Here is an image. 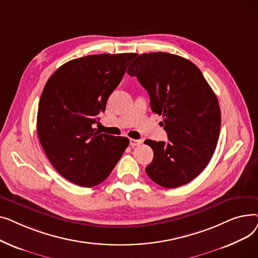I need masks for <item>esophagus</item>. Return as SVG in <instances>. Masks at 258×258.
Returning a JSON list of instances; mask_svg holds the SVG:
<instances>
[{"mask_svg":"<svg viewBox=\"0 0 258 258\" xmlns=\"http://www.w3.org/2000/svg\"><path fill=\"white\" fill-rule=\"evenodd\" d=\"M143 141L142 140H136V139H131L130 140V145L131 146H137V145H140Z\"/></svg>","mask_w":258,"mask_h":258,"instance_id":"1","label":"esophagus"}]
</instances>
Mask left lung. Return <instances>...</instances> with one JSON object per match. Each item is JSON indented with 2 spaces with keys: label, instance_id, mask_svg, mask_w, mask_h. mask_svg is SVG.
Wrapping results in <instances>:
<instances>
[{
  "label": "left lung",
  "instance_id": "obj_1",
  "mask_svg": "<svg viewBox=\"0 0 258 258\" xmlns=\"http://www.w3.org/2000/svg\"><path fill=\"white\" fill-rule=\"evenodd\" d=\"M127 74L148 92L152 111L163 116L168 136V142L144 141L154 151L145 168L148 177L166 188L192 181L208 165L220 136L214 92L194 62L166 52L140 54Z\"/></svg>",
  "mask_w": 258,
  "mask_h": 258
}]
</instances>
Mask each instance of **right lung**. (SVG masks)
<instances>
[{
	"mask_svg": "<svg viewBox=\"0 0 258 258\" xmlns=\"http://www.w3.org/2000/svg\"><path fill=\"white\" fill-rule=\"evenodd\" d=\"M136 53L96 54L70 60L48 79L37 111V136L55 168L78 186L110 174L128 146L126 137L100 134L95 124Z\"/></svg>",
	"mask_w": 258,
	"mask_h": 258,
	"instance_id": "add662e5",
	"label": "right lung"
}]
</instances>
